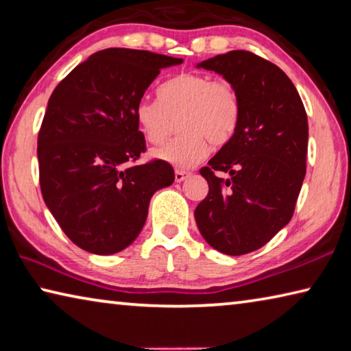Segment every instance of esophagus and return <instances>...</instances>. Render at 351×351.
<instances>
[{
    "instance_id": "34e87169",
    "label": "esophagus",
    "mask_w": 351,
    "mask_h": 351,
    "mask_svg": "<svg viewBox=\"0 0 351 351\" xmlns=\"http://www.w3.org/2000/svg\"><path fill=\"white\" fill-rule=\"evenodd\" d=\"M174 176H176V182H183L189 174H188V172H185V171H176Z\"/></svg>"
}]
</instances>
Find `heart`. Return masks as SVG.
I'll use <instances>...</instances> for the list:
<instances>
[{"label":"heart","instance_id":"heart-1","mask_svg":"<svg viewBox=\"0 0 351 351\" xmlns=\"http://www.w3.org/2000/svg\"><path fill=\"white\" fill-rule=\"evenodd\" d=\"M158 100H140L134 115L146 140L158 145L168 137L172 121H179L180 137L166 141L152 156L174 168H193L206 158L211 141L223 146L241 121L237 90L225 80L205 73H182L158 88Z\"/></svg>","mask_w":351,"mask_h":351}]
</instances>
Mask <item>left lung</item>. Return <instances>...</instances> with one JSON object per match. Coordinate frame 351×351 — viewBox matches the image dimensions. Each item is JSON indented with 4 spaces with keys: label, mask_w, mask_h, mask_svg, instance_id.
I'll return each mask as SVG.
<instances>
[{
    "label": "left lung",
    "mask_w": 351,
    "mask_h": 351,
    "mask_svg": "<svg viewBox=\"0 0 351 351\" xmlns=\"http://www.w3.org/2000/svg\"><path fill=\"white\" fill-rule=\"evenodd\" d=\"M234 86L241 121L228 143L200 169L210 191L195 208L200 234L214 250L242 256L288 225L306 169L308 120L287 73L248 51L202 61ZM226 171L223 181L213 174Z\"/></svg>",
    "instance_id": "1"
}]
</instances>
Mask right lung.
Instances as JSON below:
<instances>
[{"label":"right lung","instance_id":"obj_1","mask_svg":"<svg viewBox=\"0 0 351 351\" xmlns=\"http://www.w3.org/2000/svg\"><path fill=\"white\" fill-rule=\"evenodd\" d=\"M182 58L110 47L69 72L49 98L38 134L45 204L71 241L92 254L129 247L172 166L131 163L146 151L134 109L160 71Z\"/></svg>","mask_w":351,"mask_h":351}]
</instances>
